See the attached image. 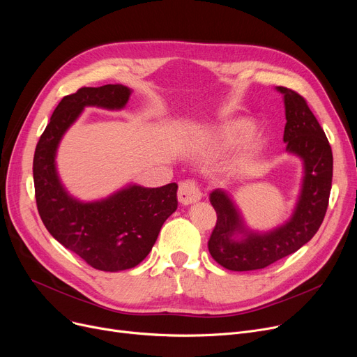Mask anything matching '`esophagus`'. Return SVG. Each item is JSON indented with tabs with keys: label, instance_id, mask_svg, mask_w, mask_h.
<instances>
[{
	"label": "esophagus",
	"instance_id": "34e87169",
	"mask_svg": "<svg viewBox=\"0 0 357 357\" xmlns=\"http://www.w3.org/2000/svg\"><path fill=\"white\" fill-rule=\"evenodd\" d=\"M202 198V194L198 188V185L192 179H186L179 183V190H178V199L182 205H190Z\"/></svg>",
	"mask_w": 357,
	"mask_h": 357
}]
</instances>
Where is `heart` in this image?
<instances>
[{
  "instance_id": "b5f03b06",
  "label": "heart",
  "mask_w": 357,
  "mask_h": 357,
  "mask_svg": "<svg viewBox=\"0 0 357 357\" xmlns=\"http://www.w3.org/2000/svg\"><path fill=\"white\" fill-rule=\"evenodd\" d=\"M255 126L252 121L249 120H237L233 121L227 126L221 127V130L218 131L217 135V140L220 143V146H222L224 149H231V147H237L241 143H245L253 133ZM261 139L257 136L250 137V140L248 142V152H255V150L260 146Z\"/></svg>"
}]
</instances>
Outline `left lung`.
<instances>
[{"label": "left lung", "mask_w": 357, "mask_h": 357, "mask_svg": "<svg viewBox=\"0 0 357 357\" xmlns=\"http://www.w3.org/2000/svg\"><path fill=\"white\" fill-rule=\"evenodd\" d=\"M284 96L287 152L304 165L301 191L291 218L271 231L250 230L231 197L222 190L210 194L217 224L208 240L213 259L236 272L264 269L308 243L324 220L333 179V153L324 130L298 92L276 86Z\"/></svg>", "instance_id": "8db88e82"}]
</instances>
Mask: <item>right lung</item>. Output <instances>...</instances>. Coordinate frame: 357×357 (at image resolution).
Segmentation results:
<instances>
[{"mask_svg": "<svg viewBox=\"0 0 357 357\" xmlns=\"http://www.w3.org/2000/svg\"><path fill=\"white\" fill-rule=\"evenodd\" d=\"M131 89L116 84L84 86L54 108L33 159L37 210L47 231L98 271L137 266L152 250L163 222L178 207V185L160 188L128 185L108 198L82 202L69 195L56 169V152L66 130L85 107L121 109Z\"/></svg>", "mask_w": 357, "mask_h": 357, "instance_id": "add662e5", "label": "right lung"}]
</instances>
